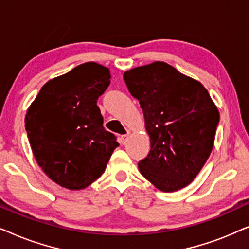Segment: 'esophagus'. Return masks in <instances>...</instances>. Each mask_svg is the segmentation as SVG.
Listing matches in <instances>:
<instances>
[{"instance_id": "34e87169", "label": "esophagus", "mask_w": 249, "mask_h": 249, "mask_svg": "<svg viewBox=\"0 0 249 249\" xmlns=\"http://www.w3.org/2000/svg\"><path fill=\"white\" fill-rule=\"evenodd\" d=\"M128 135H122L121 137H120V142L122 145H125L127 144V142H128Z\"/></svg>"}]
</instances>
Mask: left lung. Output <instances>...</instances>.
<instances>
[{"mask_svg": "<svg viewBox=\"0 0 249 249\" xmlns=\"http://www.w3.org/2000/svg\"><path fill=\"white\" fill-rule=\"evenodd\" d=\"M124 79L139 101L151 139L139 171L161 192L188 186L212 152L220 120L209 91L161 61L125 71Z\"/></svg>", "mask_w": 249, "mask_h": 249, "instance_id": "8db88e82", "label": "left lung"}]
</instances>
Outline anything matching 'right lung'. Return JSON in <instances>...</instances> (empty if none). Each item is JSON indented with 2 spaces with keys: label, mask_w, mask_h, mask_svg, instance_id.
<instances>
[{
  "label": "right lung",
  "mask_w": 249,
  "mask_h": 249,
  "mask_svg": "<svg viewBox=\"0 0 249 249\" xmlns=\"http://www.w3.org/2000/svg\"><path fill=\"white\" fill-rule=\"evenodd\" d=\"M110 79L107 67L80 64L47 81L27 110L25 127L37 164L61 187L91 185L119 146L97 107Z\"/></svg>",
  "instance_id": "1"
}]
</instances>
